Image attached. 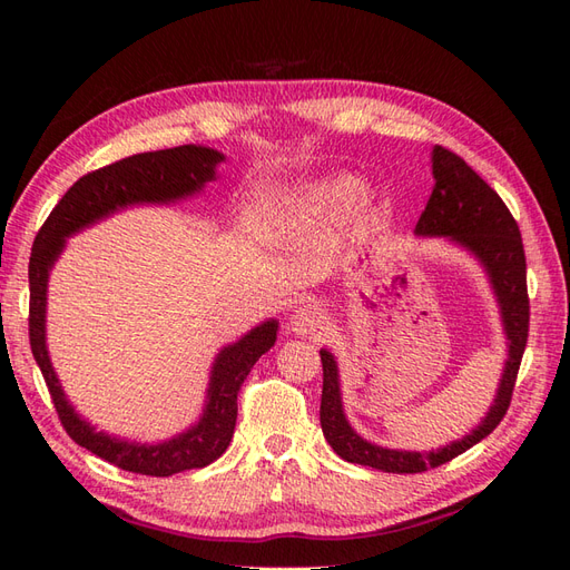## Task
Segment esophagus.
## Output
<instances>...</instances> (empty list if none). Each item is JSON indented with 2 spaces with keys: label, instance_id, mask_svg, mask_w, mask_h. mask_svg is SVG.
Returning a JSON list of instances; mask_svg holds the SVG:
<instances>
[{
  "label": "esophagus",
  "instance_id": "1",
  "mask_svg": "<svg viewBox=\"0 0 570 570\" xmlns=\"http://www.w3.org/2000/svg\"><path fill=\"white\" fill-rule=\"evenodd\" d=\"M292 331L296 335H316L323 333L325 325H328V316L318 304H304L294 311L292 316Z\"/></svg>",
  "mask_w": 570,
  "mask_h": 570
}]
</instances>
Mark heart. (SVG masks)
Returning a JSON list of instances; mask_svg holds the SVG:
<instances>
[{
  "mask_svg": "<svg viewBox=\"0 0 570 570\" xmlns=\"http://www.w3.org/2000/svg\"><path fill=\"white\" fill-rule=\"evenodd\" d=\"M360 180L353 176L311 184L288 198L286 217L304 229H328L350 213L360 196Z\"/></svg>",
  "mask_w": 570,
  "mask_h": 570,
  "instance_id": "b5f03b06",
  "label": "heart"
}]
</instances>
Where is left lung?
Masks as SVG:
<instances>
[{
	"instance_id": "left-lung-1",
	"label": "left lung",
	"mask_w": 570,
	"mask_h": 570,
	"mask_svg": "<svg viewBox=\"0 0 570 570\" xmlns=\"http://www.w3.org/2000/svg\"><path fill=\"white\" fill-rule=\"evenodd\" d=\"M431 164L435 186L414 233L419 237H448L455 245L465 247L482 264L492 284V292L498 296L507 347L510 350H507L498 396H494L488 416L480 421V426L472 429L460 441L439 448V451L423 453L374 445L350 426L343 411L337 362L328 350H321V429L325 441L347 463L370 465L382 472H423L429 468H439L455 455L465 453L468 448L480 443L485 435L498 429V423L504 419L507 409H510L517 372L519 365H522L529 335L527 257L519 225L510 208L458 154L443 147H433Z\"/></svg>"
}]
</instances>
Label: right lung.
<instances>
[{
	"mask_svg": "<svg viewBox=\"0 0 570 570\" xmlns=\"http://www.w3.org/2000/svg\"><path fill=\"white\" fill-rule=\"evenodd\" d=\"M220 161H225V156L217 149L184 144V147L176 149L135 154L122 161L98 168V171L78 178L68 188L51 215L46 217L31 247L29 341L36 365L41 367L48 392H51L58 419L78 445L88 448L90 453L107 460V463L129 472H139V475L168 478L174 472L205 468L227 451L235 433L239 386L247 380L254 362L276 343L278 323L274 318L264 321L247 335H242L237 343L217 353L210 370L205 409L198 423H193L188 431L154 445L122 441L107 435L105 431H95V426H90L72 409L63 386L56 377L46 347L48 274H51L56 259L66 247V237L95 225L107 215L129 208V205H166L196 196L208 180H215V168Z\"/></svg>",
	"mask_w": 570,
	"mask_h": 570,
	"instance_id": "obj_1",
	"label": "right lung"
}]
</instances>
